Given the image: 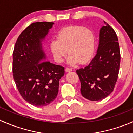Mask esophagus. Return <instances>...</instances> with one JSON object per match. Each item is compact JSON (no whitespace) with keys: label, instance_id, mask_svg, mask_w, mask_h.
<instances>
[{"label":"esophagus","instance_id":"esophagus-1","mask_svg":"<svg viewBox=\"0 0 133 133\" xmlns=\"http://www.w3.org/2000/svg\"><path fill=\"white\" fill-rule=\"evenodd\" d=\"M65 71H66V72H71V71H72V69L71 68H68V67H66V69H65Z\"/></svg>","mask_w":133,"mask_h":133}]
</instances>
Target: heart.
Segmentation results:
<instances>
[{
    "label": "heart",
    "instance_id": "b5f03b06",
    "mask_svg": "<svg viewBox=\"0 0 133 133\" xmlns=\"http://www.w3.org/2000/svg\"><path fill=\"white\" fill-rule=\"evenodd\" d=\"M95 46V38L91 29L81 26H74L61 30L57 39L50 43V50L54 59L61 63L66 56L68 63L75 64L79 61L84 63L91 59Z\"/></svg>",
    "mask_w": 133,
    "mask_h": 133
}]
</instances>
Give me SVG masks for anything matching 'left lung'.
Here are the masks:
<instances>
[{
  "label": "left lung",
  "mask_w": 133,
  "mask_h": 133,
  "mask_svg": "<svg viewBox=\"0 0 133 133\" xmlns=\"http://www.w3.org/2000/svg\"><path fill=\"white\" fill-rule=\"evenodd\" d=\"M101 27L96 55L88 65L77 70L81 93L88 100L98 101L114 90L120 65V46L117 34L106 22Z\"/></svg>",
  "instance_id": "left-lung-1"
}]
</instances>
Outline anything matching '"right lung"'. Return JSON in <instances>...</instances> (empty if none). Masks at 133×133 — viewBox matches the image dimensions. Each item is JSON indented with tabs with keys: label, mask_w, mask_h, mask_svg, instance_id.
Returning a JSON list of instances; mask_svg holds the SVG:
<instances>
[{
	"label": "right lung",
	"mask_w": 133,
	"mask_h": 133,
	"mask_svg": "<svg viewBox=\"0 0 133 133\" xmlns=\"http://www.w3.org/2000/svg\"><path fill=\"white\" fill-rule=\"evenodd\" d=\"M54 23L37 22L22 31L13 53V79L22 98L35 106H45L58 94L65 68L46 60L42 42Z\"/></svg>",
	"instance_id": "1"
}]
</instances>
